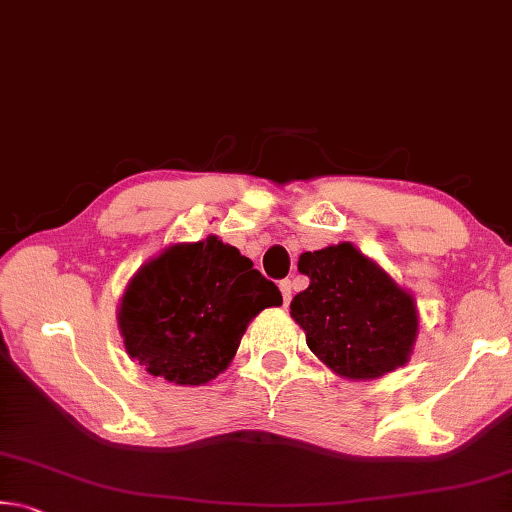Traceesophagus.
Masks as SVG:
<instances>
[{
    "instance_id": "1",
    "label": "esophagus",
    "mask_w": 512,
    "mask_h": 512,
    "mask_svg": "<svg viewBox=\"0 0 512 512\" xmlns=\"http://www.w3.org/2000/svg\"><path fill=\"white\" fill-rule=\"evenodd\" d=\"M280 291H282V300H284V305H289V302H291V296H293L291 280H282V282H280Z\"/></svg>"
}]
</instances>
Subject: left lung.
<instances>
[{
  "instance_id": "1",
  "label": "left lung",
  "mask_w": 512,
  "mask_h": 512,
  "mask_svg": "<svg viewBox=\"0 0 512 512\" xmlns=\"http://www.w3.org/2000/svg\"><path fill=\"white\" fill-rule=\"evenodd\" d=\"M298 271L309 277V287L291 300V318L329 370L366 381L411 359L420 329L418 305L375 259L341 241L302 253Z\"/></svg>"
}]
</instances>
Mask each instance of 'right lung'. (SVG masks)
I'll use <instances>...</instances> for the list:
<instances>
[{
	"label": "right lung",
	"mask_w": 512,
	"mask_h": 512,
	"mask_svg": "<svg viewBox=\"0 0 512 512\" xmlns=\"http://www.w3.org/2000/svg\"><path fill=\"white\" fill-rule=\"evenodd\" d=\"M282 293L235 246L210 235L171 244L128 280L117 307L126 354L153 377L203 386L235 359L259 311Z\"/></svg>",
	"instance_id": "right-lung-1"
}]
</instances>
